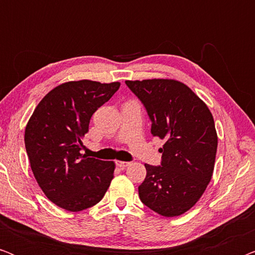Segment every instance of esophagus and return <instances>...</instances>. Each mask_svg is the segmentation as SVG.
<instances>
[{"instance_id":"1","label":"esophagus","mask_w":255,"mask_h":255,"mask_svg":"<svg viewBox=\"0 0 255 255\" xmlns=\"http://www.w3.org/2000/svg\"><path fill=\"white\" fill-rule=\"evenodd\" d=\"M116 165L118 167H122V168H124V167H128V165H130V162L128 161H121V160H116Z\"/></svg>"}]
</instances>
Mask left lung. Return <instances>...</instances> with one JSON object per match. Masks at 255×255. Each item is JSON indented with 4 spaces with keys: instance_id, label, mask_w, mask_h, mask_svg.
<instances>
[{
    "instance_id": "8db88e82",
    "label": "left lung",
    "mask_w": 255,
    "mask_h": 255,
    "mask_svg": "<svg viewBox=\"0 0 255 255\" xmlns=\"http://www.w3.org/2000/svg\"><path fill=\"white\" fill-rule=\"evenodd\" d=\"M152 121L151 133L165 141L161 166L145 163L138 188L146 207L165 217L190 210L204 194L215 168L218 137L207 104L174 79L127 80Z\"/></svg>"
}]
</instances>
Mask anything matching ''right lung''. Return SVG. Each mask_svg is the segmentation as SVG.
<instances>
[{
  "label": "right lung",
  "instance_id": "1",
  "mask_svg": "<svg viewBox=\"0 0 255 255\" xmlns=\"http://www.w3.org/2000/svg\"><path fill=\"white\" fill-rule=\"evenodd\" d=\"M120 82L79 80L61 83L38 103L25 127L24 141L38 186L51 202L71 212L102 200L115 162L80 153L93 114L120 88Z\"/></svg>",
  "mask_w": 255,
  "mask_h": 255
}]
</instances>
